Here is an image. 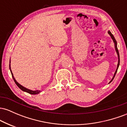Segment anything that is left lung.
Wrapping results in <instances>:
<instances>
[{
	"mask_svg": "<svg viewBox=\"0 0 127 127\" xmlns=\"http://www.w3.org/2000/svg\"><path fill=\"white\" fill-rule=\"evenodd\" d=\"M108 33H109V34H110V36H111L112 39H113V42H114V43H115V49H116V52H117L118 56V65H117V68H116V72H115V74H114V76H113V78L112 79V80H111V81H110V82H109V83H110V82H112V81H113V79H114L115 76V75H116V72H117L118 68V67H119V62H120V60H119V54L118 49V48H117V42H116V39H115L114 36H113V34H112V33H111V32H110V31H108Z\"/></svg>",
	"mask_w": 127,
	"mask_h": 127,
	"instance_id": "8db88e82",
	"label": "left lung"
}]
</instances>
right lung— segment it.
<instances>
[{"label": "right lung", "mask_w": 127, "mask_h": 127, "mask_svg": "<svg viewBox=\"0 0 127 127\" xmlns=\"http://www.w3.org/2000/svg\"><path fill=\"white\" fill-rule=\"evenodd\" d=\"M9 63H11V62H9ZM9 68H10V70H11V74H12V76L13 79H14V82H15V83L16 84V85H17V86H18V87L19 88H20V89H21V90H22V91H25V92H26V93H29V94H39V93H40V91H38V90H37V91H32V90H29V89H27V88H25V87H23V86L20 85V84H18V83L17 82V81H16L15 79L14 78V75H13V73H12V71H11V65H10V64H9Z\"/></svg>", "instance_id": "1"}]
</instances>
